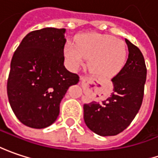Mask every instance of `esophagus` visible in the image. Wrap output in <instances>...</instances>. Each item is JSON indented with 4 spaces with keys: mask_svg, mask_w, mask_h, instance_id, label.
<instances>
[{
    "mask_svg": "<svg viewBox=\"0 0 158 158\" xmlns=\"http://www.w3.org/2000/svg\"><path fill=\"white\" fill-rule=\"evenodd\" d=\"M90 80H91V79L88 78V77H81V78H80L81 83H88Z\"/></svg>",
    "mask_w": 158,
    "mask_h": 158,
    "instance_id": "1",
    "label": "esophagus"
}]
</instances>
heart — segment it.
<instances>
[{
  "label": "heart",
  "mask_w": 158,
  "mask_h": 158,
  "mask_svg": "<svg viewBox=\"0 0 158 158\" xmlns=\"http://www.w3.org/2000/svg\"><path fill=\"white\" fill-rule=\"evenodd\" d=\"M64 55L71 71L78 70L89 58L90 71L100 78L114 77L124 68L127 60V46L123 40L94 32L79 35L76 42L68 40Z\"/></svg>",
  "instance_id": "b5f03b06"
}]
</instances>
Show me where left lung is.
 Masks as SVG:
<instances>
[{
  "label": "left lung",
  "instance_id": "8db88e82",
  "mask_svg": "<svg viewBox=\"0 0 158 158\" xmlns=\"http://www.w3.org/2000/svg\"><path fill=\"white\" fill-rule=\"evenodd\" d=\"M128 58L126 65L113 79V93L102 102L84 104L86 127L101 136L123 132L134 120L141 106L147 68L141 50L126 39Z\"/></svg>",
  "mask_w": 158,
  "mask_h": 158
}]
</instances>
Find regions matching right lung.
I'll return each mask as SVG.
<instances>
[{"label":"right lung","mask_w":158,"mask_h":158,"mask_svg":"<svg viewBox=\"0 0 158 158\" xmlns=\"http://www.w3.org/2000/svg\"><path fill=\"white\" fill-rule=\"evenodd\" d=\"M65 29L47 27L29 32L10 63L7 93L11 109L26 127H49L60 112V102L79 77L64 64Z\"/></svg>","instance_id":"add662e5"}]
</instances>
